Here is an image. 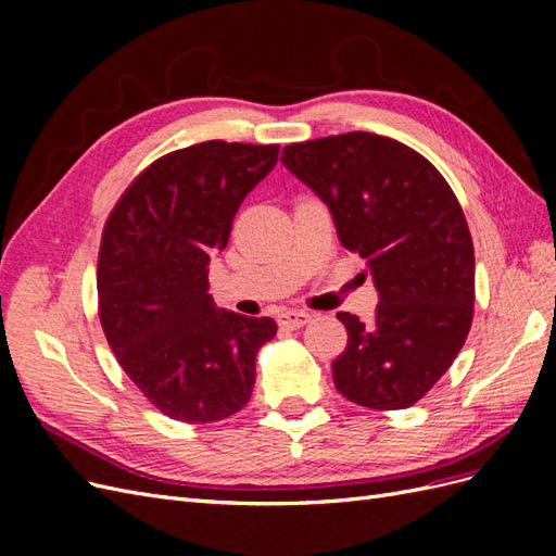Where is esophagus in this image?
Masks as SVG:
<instances>
[{"label":"esophagus","instance_id":"obj_1","mask_svg":"<svg viewBox=\"0 0 556 556\" xmlns=\"http://www.w3.org/2000/svg\"><path fill=\"white\" fill-rule=\"evenodd\" d=\"M308 323H311V315L304 313V311H288V313H282L278 317V325L282 329H301V327L308 325Z\"/></svg>","mask_w":556,"mask_h":556}]
</instances>
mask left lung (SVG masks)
<instances>
[{"label": "left lung", "mask_w": 556, "mask_h": 556, "mask_svg": "<svg viewBox=\"0 0 556 556\" xmlns=\"http://www.w3.org/2000/svg\"><path fill=\"white\" fill-rule=\"evenodd\" d=\"M280 162L325 201L378 290L371 325L336 315L348 329L331 364L336 390L374 410L413 406L452 366L473 319L476 255L457 197L429 160L380 134L290 143Z\"/></svg>", "instance_id": "obj_1"}]
</instances>
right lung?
<instances>
[{"label": "right lung", "mask_w": 556, "mask_h": 556, "mask_svg": "<svg viewBox=\"0 0 556 556\" xmlns=\"http://www.w3.org/2000/svg\"><path fill=\"white\" fill-rule=\"evenodd\" d=\"M280 146L206 141L153 162L109 215L99 248V319L117 364L166 417L208 425L239 413L271 317L215 306L208 264Z\"/></svg>", "instance_id": "add662e5"}]
</instances>
